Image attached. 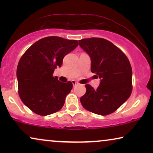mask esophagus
I'll use <instances>...</instances> for the list:
<instances>
[{"mask_svg": "<svg viewBox=\"0 0 153 153\" xmlns=\"http://www.w3.org/2000/svg\"><path fill=\"white\" fill-rule=\"evenodd\" d=\"M72 84H73V86H76V85H78L79 83V82H77V81H72Z\"/></svg>", "mask_w": 153, "mask_h": 153, "instance_id": "34e87169", "label": "esophagus"}]
</instances>
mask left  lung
<instances>
[{
	"instance_id": "1",
	"label": "left lung",
	"mask_w": 153,
	"mask_h": 153,
	"mask_svg": "<svg viewBox=\"0 0 153 153\" xmlns=\"http://www.w3.org/2000/svg\"><path fill=\"white\" fill-rule=\"evenodd\" d=\"M79 46L91 60V72L100 79L94 89L86 84L80 101L85 109L106 116L116 111L131 93L132 70L128 58L110 41L99 37L79 40Z\"/></svg>"
}]
</instances>
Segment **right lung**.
<instances>
[{"instance_id":"add662e5","label":"right lung","mask_w":153,"mask_h":153,"mask_svg":"<svg viewBox=\"0 0 153 153\" xmlns=\"http://www.w3.org/2000/svg\"><path fill=\"white\" fill-rule=\"evenodd\" d=\"M79 45L78 41L60 37H44L27 49L16 70L19 95L35 114L47 116L59 111L72 89L71 81L62 83L53 76L63 58Z\"/></svg>"}]
</instances>
